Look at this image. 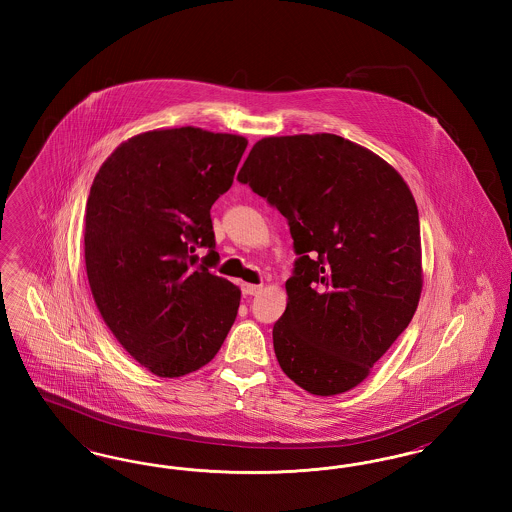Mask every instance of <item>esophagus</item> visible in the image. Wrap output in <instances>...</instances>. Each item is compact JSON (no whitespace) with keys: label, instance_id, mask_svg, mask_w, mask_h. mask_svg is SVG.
<instances>
[{"label":"esophagus","instance_id":"esophagus-1","mask_svg":"<svg viewBox=\"0 0 512 512\" xmlns=\"http://www.w3.org/2000/svg\"><path fill=\"white\" fill-rule=\"evenodd\" d=\"M261 290H263V286H257V284H242L244 295H257Z\"/></svg>","mask_w":512,"mask_h":512}]
</instances>
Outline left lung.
Returning a JSON list of instances; mask_svg holds the SVG:
<instances>
[{"label":"left lung","mask_w":512,"mask_h":512,"mask_svg":"<svg viewBox=\"0 0 512 512\" xmlns=\"http://www.w3.org/2000/svg\"><path fill=\"white\" fill-rule=\"evenodd\" d=\"M238 182L286 217L297 255L288 307L272 328L278 363L315 395L355 388L420 299V222L409 186L336 134L263 138Z\"/></svg>","instance_id":"left-lung-1"}]
</instances>
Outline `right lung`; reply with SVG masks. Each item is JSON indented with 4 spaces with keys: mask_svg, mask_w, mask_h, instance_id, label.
<instances>
[{
    "mask_svg": "<svg viewBox=\"0 0 512 512\" xmlns=\"http://www.w3.org/2000/svg\"><path fill=\"white\" fill-rule=\"evenodd\" d=\"M247 140L194 126L130 138L101 165L86 203L84 257L99 313L153 374L176 378L219 353L240 288L217 276L211 207ZM208 255L199 260L194 249Z\"/></svg>",
    "mask_w": 512,
    "mask_h": 512,
    "instance_id": "right-lung-1",
    "label": "right lung"
}]
</instances>
